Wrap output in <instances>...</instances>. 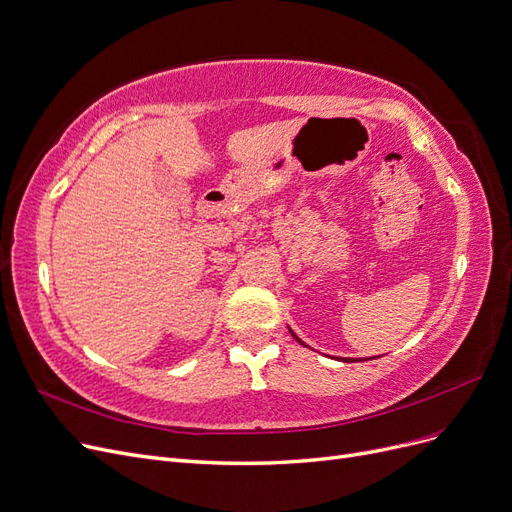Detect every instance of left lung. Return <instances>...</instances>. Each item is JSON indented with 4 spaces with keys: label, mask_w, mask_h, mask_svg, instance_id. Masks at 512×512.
<instances>
[{
    "label": "left lung",
    "mask_w": 512,
    "mask_h": 512,
    "mask_svg": "<svg viewBox=\"0 0 512 512\" xmlns=\"http://www.w3.org/2000/svg\"><path fill=\"white\" fill-rule=\"evenodd\" d=\"M289 331H291V329H289ZM291 335H293V337L297 339V342H299V344H304V342H301V339H299V337H297V335H295L293 331H291ZM304 346H306V344H304ZM373 358H377V356H373ZM344 363H350V361H344Z\"/></svg>",
    "instance_id": "obj_1"
}]
</instances>
